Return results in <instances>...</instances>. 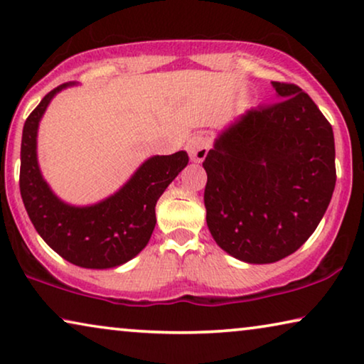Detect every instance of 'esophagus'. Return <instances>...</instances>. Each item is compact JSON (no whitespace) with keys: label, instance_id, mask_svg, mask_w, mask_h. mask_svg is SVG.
Here are the masks:
<instances>
[{"label":"esophagus","instance_id":"1","mask_svg":"<svg viewBox=\"0 0 364 364\" xmlns=\"http://www.w3.org/2000/svg\"><path fill=\"white\" fill-rule=\"evenodd\" d=\"M210 146H212V141L207 134H193L186 144V151L188 152V156H191L192 161L202 162L203 159L207 157V152L208 149H210Z\"/></svg>","mask_w":364,"mask_h":364}]
</instances>
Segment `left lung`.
<instances>
[{"label":"left lung","instance_id":"left-lung-1","mask_svg":"<svg viewBox=\"0 0 364 364\" xmlns=\"http://www.w3.org/2000/svg\"><path fill=\"white\" fill-rule=\"evenodd\" d=\"M272 86L280 101L240 114L202 164L213 240L255 265L282 260L310 238L336 183L330 122L295 84Z\"/></svg>","mask_w":364,"mask_h":364}]
</instances>
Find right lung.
<instances>
[{"instance_id": "obj_1", "label": "right lung", "mask_w": 364, "mask_h": 364, "mask_svg": "<svg viewBox=\"0 0 364 364\" xmlns=\"http://www.w3.org/2000/svg\"><path fill=\"white\" fill-rule=\"evenodd\" d=\"M77 86L66 82L43 97L23 127L19 191L34 228L58 255L73 265L106 270L132 260L151 240L156 203L188 164L186 151L152 156L124 186L91 205H73L59 198L44 181L38 162V129L58 92Z\"/></svg>"}]
</instances>
